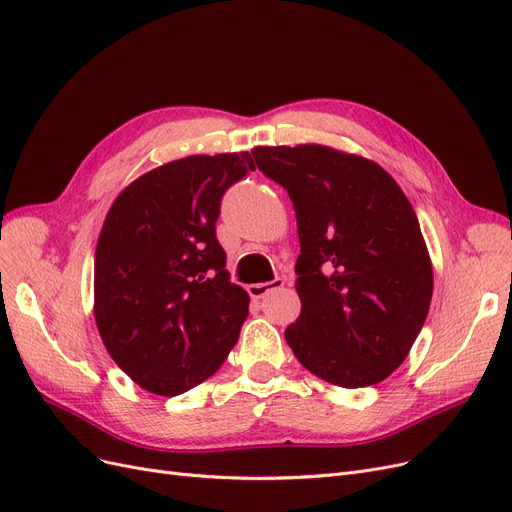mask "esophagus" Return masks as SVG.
Masks as SVG:
<instances>
[{
	"mask_svg": "<svg viewBox=\"0 0 512 512\" xmlns=\"http://www.w3.org/2000/svg\"><path fill=\"white\" fill-rule=\"evenodd\" d=\"M282 286H284V280H282V277H275V280L265 282V284H252V286H247V292H250V297H252V299H265L269 292H273V290H280Z\"/></svg>",
	"mask_w": 512,
	"mask_h": 512,
	"instance_id": "esophagus-1",
	"label": "esophagus"
}]
</instances>
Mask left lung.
Masks as SVG:
<instances>
[{
    "mask_svg": "<svg viewBox=\"0 0 512 512\" xmlns=\"http://www.w3.org/2000/svg\"><path fill=\"white\" fill-rule=\"evenodd\" d=\"M252 156L297 213L301 314L284 331L294 356L344 389L389 378L421 333L433 292L410 200L382 166L333 147H254Z\"/></svg>",
    "mask_w": 512,
    "mask_h": 512,
    "instance_id": "1",
    "label": "left lung"
}]
</instances>
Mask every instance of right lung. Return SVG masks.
Returning <instances> with one entry per match:
<instances>
[{"label":"right lung","instance_id":"add662e5","mask_svg":"<svg viewBox=\"0 0 512 512\" xmlns=\"http://www.w3.org/2000/svg\"><path fill=\"white\" fill-rule=\"evenodd\" d=\"M254 168L247 151L181 158L134 179L106 213L94 316L108 354L149 393L194 389L237 344L250 297L230 282L215 222Z\"/></svg>","mask_w":512,"mask_h":512}]
</instances>
